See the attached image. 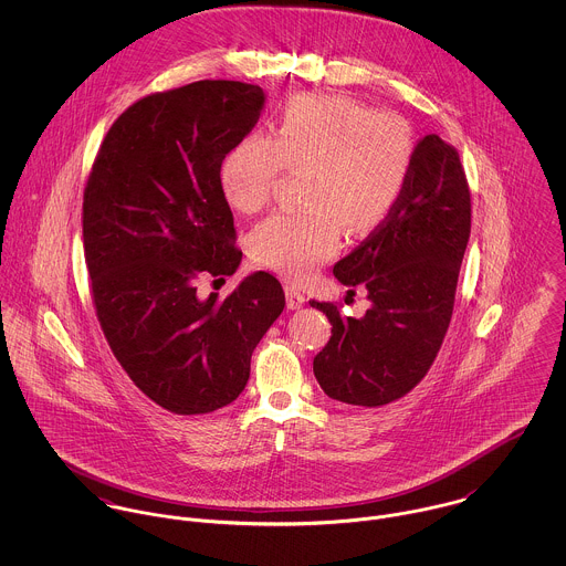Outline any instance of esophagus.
<instances>
[{
    "label": "esophagus",
    "mask_w": 566,
    "mask_h": 566,
    "mask_svg": "<svg viewBox=\"0 0 566 566\" xmlns=\"http://www.w3.org/2000/svg\"><path fill=\"white\" fill-rule=\"evenodd\" d=\"M285 296H287V307L290 310H301L305 305V294L298 292L294 285L285 287Z\"/></svg>",
    "instance_id": "obj_1"
}]
</instances>
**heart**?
<instances>
[{
    "mask_svg": "<svg viewBox=\"0 0 566 566\" xmlns=\"http://www.w3.org/2000/svg\"><path fill=\"white\" fill-rule=\"evenodd\" d=\"M416 155L411 126L399 115L328 93L292 97L272 137L250 133L224 157L227 200L242 213L268 205L283 169L305 171L301 213H276L252 233V254L290 279H307L335 254L342 227L375 231L403 196Z\"/></svg>",
    "mask_w": 566,
    "mask_h": 566,
    "instance_id": "obj_1",
    "label": "heart"
}]
</instances>
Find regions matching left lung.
I'll return each instance as SVG.
<instances>
[{
	"mask_svg": "<svg viewBox=\"0 0 566 566\" xmlns=\"http://www.w3.org/2000/svg\"><path fill=\"white\" fill-rule=\"evenodd\" d=\"M471 235V191L458 150L438 135L416 144L403 196L370 238L333 265L335 279L370 301L361 318L326 314L331 339L314 357L326 397L392 403L433 364L451 323L458 274Z\"/></svg>",
	"mask_w": 566,
	"mask_h": 566,
	"instance_id": "1",
	"label": "left lung"
}]
</instances>
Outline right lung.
<instances>
[{
  "mask_svg": "<svg viewBox=\"0 0 566 566\" xmlns=\"http://www.w3.org/2000/svg\"><path fill=\"white\" fill-rule=\"evenodd\" d=\"M263 102L261 86L235 81L148 95L111 126L84 189L97 321L135 386L174 413L233 403L285 307L268 272L248 274L224 301L196 287L200 274L229 276L242 263L220 169Z\"/></svg>",
  "mask_w": 566,
  "mask_h": 566,
  "instance_id": "1",
  "label": "right lung"
}]
</instances>
